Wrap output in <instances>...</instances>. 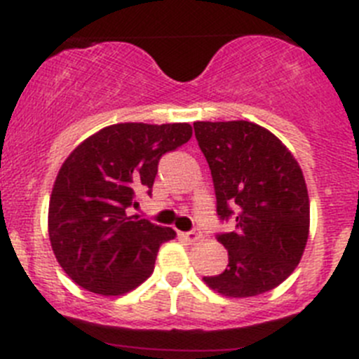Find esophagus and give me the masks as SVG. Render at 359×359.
Segmentation results:
<instances>
[{"label": "esophagus", "instance_id": "obj_1", "mask_svg": "<svg viewBox=\"0 0 359 359\" xmlns=\"http://www.w3.org/2000/svg\"><path fill=\"white\" fill-rule=\"evenodd\" d=\"M180 238H184V240L189 241V243H195V241L200 238V232L196 231V229H191V231L180 232Z\"/></svg>", "mask_w": 359, "mask_h": 359}]
</instances>
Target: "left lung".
<instances>
[{
    "instance_id": "left-lung-1",
    "label": "left lung",
    "mask_w": 359,
    "mask_h": 359,
    "mask_svg": "<svg viewBox=\"0 0 359 359\" xmlns=\"http://www.w3.org/2000/svg\"><path fill=\"white\" fill-rule=\"evenodd\" d=\"M195 137L211 170L216 215L236 218L218 232L229 264L203 280L222 295L254 297L279 286L299 264L309 232V198L295 157L272 132L250 121H196Z\"/></svg>"
}]
</instances>
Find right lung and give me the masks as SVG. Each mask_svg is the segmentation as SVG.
<instances>
[{"label": "right lung", "mask_w": 359, "mask_h": 359, "mask_svg": "<svg viewBox=\"0 0 359 359\" xmlns=\"http://www.w3.org/2000/svg\"><path fill=\"white\" fill-rule=\"evenodd\" d=\"M187 123H118L87 137L64 161L50 198L48 231L64 272L100 295H123L154 272L170 227L128 216L151 195L164 154L191 137Z\"/></svg>", "instance_id": "1"}]
</instances>
